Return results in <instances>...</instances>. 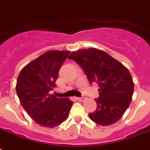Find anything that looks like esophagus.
Masks as SVG:
<instances>
[{
  "label": "esophagus",
  "mask_w": 150,
  "mask_h": 150,
  "mask_svg": "<svg viewBox=\"0 0 150 150\" xmlns=\"http://www.w3.org/2000/svg\"><path fill=\"white\" fill-rule=\"evenodd\" d=\"M85 99H86V98H84V97H81V98H79H79H77V100L80 101V102H83Z\"/></svg>",
  "instance_id": "1"
}]
</instances>
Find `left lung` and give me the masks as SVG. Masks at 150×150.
Segmentation results:
<instances>
[{
	"instance_id": "left-lung-1",
	"label": "left lung",
	"mask_w": 150,
	"mask_h": 150,
	"mask_svg": "<svg viewBox=\"0 0 150 150\" xmlns=\"http://www.w3.org/2000/svg\"><path fill=\"white\" fill-rule=\"evenodd\" d=\"M83 69L90 84L98 83L97 108L90 119L109 126L121 119L132 100L134 82L126 67L102 50L90 47L71 52L69 56Z\"/></svg>"
}]
</instances>
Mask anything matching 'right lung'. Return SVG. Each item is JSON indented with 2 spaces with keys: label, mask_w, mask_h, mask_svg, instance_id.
Returning a JSON list of instances; mask_svg holds the SVG:
<instances>
[{
  "label": "right lung",
  "mask_w": 150,
  "mask_h": 150,
  "mask_svg": "<svg viewBox=\"0 0 150 150\" xmlns=\"http://www.w3.org/2000/svg\"><path fill=\"white\" fill-rule=\"evenodd\" d=\"M70 52L51 50L26 64L18 75L16 92L21 104L34 121L53 128L69 116L73 102L50 94L55 88L58 71Z\"/></svg>",
  "instance_id": "right-lung-1"
}]
</instances>
